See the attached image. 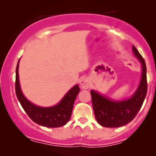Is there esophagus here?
<instances>
[{
  "instance_id": "1",
  "label": "esophagus",
  "mask_w": 156,
  "mask_h": 156,
  "mask_svg": "<svg viewBox=\"0 0 156 156\" xmlns=\"http://www.w3.org/2000/svg\"><path fill=\"white\" fill-rule=\"evenodd\" d=\"M90 81L87 77L86 78H83L80 80V87L83 89H88L90 87Z\"/></svg>"
}]
</instances>
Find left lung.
<instances>
[{
	"label": "left lung",
	"mask_w": 156,
	"mask_h": 156,
	"mask_svg": "<svg viewBox=\"0 0 156 156\" xmlns=\"http://www.w3.org/2000/svg\"><path fill=\"white\" fill-rule=\"evenodd\" d=\"M135 58L141 62V76L139 85L128 99L116 101L108 98L98 91H90L94 115L97 121L103 127L118 128L131 122L141 109L147 94L146 65L137 48L132 46Z\"/></svg>",
	"instance_id": "1"
}]
</instances>
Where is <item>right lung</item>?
<instances>
[{
  "mask_svg": "<svg viewBox=\"0 0 156 156\" xmlns=\"http://www.w3.org/2000/svg\"><path fill=\"white\" fill-rule=\"evenodd\" d=\"M18 67L19 61L16 67L15 91L18 100L28 117L38 125L47 128H58L65 125L70 119L74 102L80 90L79 85L73 87L55 106L48 108L38 106L30 102L23 94L20 87Z\"/></svg>",
  "mask_w": 156,
  "mask_h": 156,
  "instance_id": "obj_1",
  "label": "right lung"
}]
</instances>
